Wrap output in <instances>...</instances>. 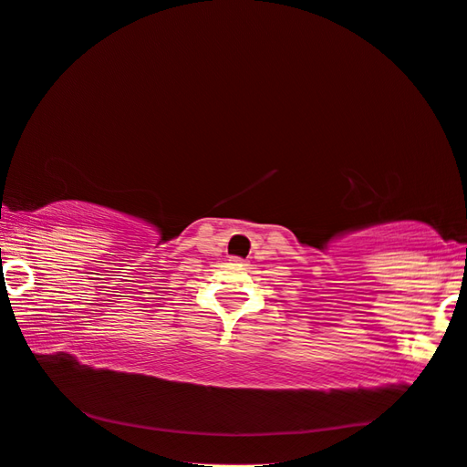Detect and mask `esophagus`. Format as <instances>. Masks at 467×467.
<instances>
[{"mask_svg":"<svg viewBox=\"0 0 467 467\" xmlns=\"http://www.w3.org/2000/svg\"><path fill=\"white\" fill-rule=\"evenodd\" d=\"M231 262H233V264H236V265L243 264V260H240V258H231Z\"/></svg>","mask_w":467,"mask_h":467,"instance_id":"34e87169","label":"esophagus"}]
</instances>
